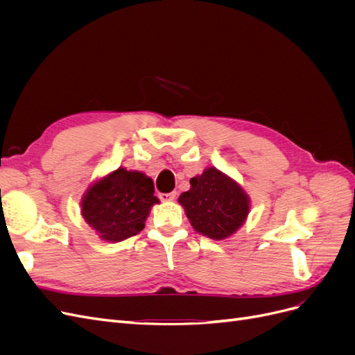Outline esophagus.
<instances>
[{
    "label": "esophagus",
    "instance_id": "esophagus-1",
    "mask_svg": "<svg viewBox=\"0 0 355 355\" xmlns=\"http://www.w3.org/2000/svg\"><path fill=\"white\" fill-rule=\"evenodd\" d=\"M176 198V192H168V194H159V200L168 202V201H173Z\"/></svg>",
    "mask_w": 355,
    "mask_h": 355
}]
</instances>
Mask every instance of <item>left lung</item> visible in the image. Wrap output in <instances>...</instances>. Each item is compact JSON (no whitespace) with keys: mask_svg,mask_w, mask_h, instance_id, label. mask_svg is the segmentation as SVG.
<instances>
[{"mask_svg":"<svg viewBox=\"0 0 355 355\" xmlns=\"http://www.w3.org/2000/svg\"><path fill=\"white\" fill-rule=\"evenodd\" d=\"M179 204L185 209L192 228L211 240H225L237 232L250 211V198L228 175L207 167L189 180Z\"/></svg>","mask_w":355,"mask_h":355,"instance_id":"obj_1","label":"left lung"}]
</instances>
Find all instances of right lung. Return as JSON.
Listing matches in <instances>:
<instances>
[{"instance_id": "obj_1", "label": "right lung", "mask_w": 355, "mask_h": 355, "mask_svg": "<svg viewBox=\"0 0 355 355\" xmlns=\"http://www.w3.org/2000/svg\"><path fill=\"white\" fill-rule=\"evenodd\" d=\"M154 192L151 178L120 167L93 182L84 192L81 214L103 241H123L145 228L151 207L159 202Z\"/></svg>"}]
</instances>
